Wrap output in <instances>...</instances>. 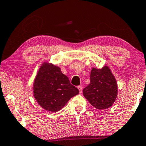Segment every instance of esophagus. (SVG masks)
Wrapping results in <instances>:
<instances>
[{
    "mask_svg": "<svg viewBox=\"0 0 146 146\" xmlns=\"http://www.w3.org/2000/svg\"><path fill=\"white\" fill-rule=\"evenodd\" d=\"M77 88H78V89L79 90V93H81L82 92V88L81 86H78V87Z\"/></svg>",
    "mask_w": 146,
    "mask_h": 146,
    "instance_id": "esophagus-1",
    "label": "esophagus"
}]
</instances>
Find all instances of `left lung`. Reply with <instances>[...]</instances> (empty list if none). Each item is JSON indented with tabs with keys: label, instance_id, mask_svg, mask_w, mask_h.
<instances>
[{
	"label": "left lung",
	"instance_id": "1",
	"mask_svg": "<svg viewBox=\"0 0 146 146\" xmlns=\"http://www.w3.org/2000/svg\"><path fill=\"white\" fill-rule=\"evenodd\" d=\"M118 94L116 80L108 66L102 69L93 68L90 84L83 89V95L93 107L98 110L109 108Z\"/></svg>",
	"mask_w": 146,
	"mask_h": 146
}]
</instances>
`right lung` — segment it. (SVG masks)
<instances>
[{
    "instance_id": "obj_1",
    "label": "right lung",
    "mask_w": 146,
    "mask_h": 146,
    "mask_svg": "<svg viewBox=\"0 0 146 146\" xmlns=\"http://www.w3.org/2000/svg\"><path fill=\"white\" fill-rule=\"evenodd\" d=\"M34 97L43 109L55 112L79 93L70 84L61 68L51 63L44 62L39 68L33 84Z\"/></svg>"
}]
</instances>
